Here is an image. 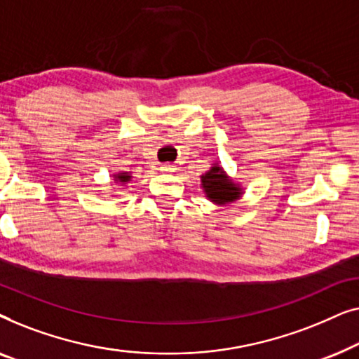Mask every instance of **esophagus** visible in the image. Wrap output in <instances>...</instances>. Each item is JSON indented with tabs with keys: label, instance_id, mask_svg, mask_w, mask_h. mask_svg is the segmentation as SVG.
<instances>
[{
	"label": "esophagus",
	"instance_id": "obj_1",
	"mask_svg": "<svg viewBox=\"0 0 359 359\" xmlns=\"http://www.w3.org/2000/svg\"><path fill=\"white\" fill-rule=\"evenodd\" d=\"M161 171H163V173H175L176 166L175 165H161Z\"/></svg>",
	"mask_w": 359,
	"mask_h": 359
}]
</instances>
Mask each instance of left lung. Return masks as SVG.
<instances>
[{"label":"left lung","instance_id":"obj_1","mask_svg":"<svg viewBox=\"0 0 359 359\" xmlns=\"http://www.w3.org/2000/svg\"><path fill=\"white\" fill-rule=\"evenodd\" d=\"M203 188L205 193L214 203H229V201H233L238 198V188L230 183L222 171H220L219 166H214L209 173L203 176Z\"/></svg>","mask_w":359,"mask_h":359}]
</instances>
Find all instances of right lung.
<instances>
[{
    "label": "right lung",
    "mask_w": 359,
    "mask_h": 359,
    "mask_svg": "<svg viewBox=\"0 0 359 359\" xmlns=\"http://www.w3.org/2000/svg\"><path fill=\"white\" fill-rule=\"evenodd\" d=\"M116 178H119L121 181H129L130 176L127 175V173H122V175H119V176H116Z\"/></svg>",
    "instance_id": "right-lung-1"
}]
</instances>
